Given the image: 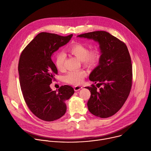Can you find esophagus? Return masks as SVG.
<instances>
[{"instance_id": "34e87169", "label": "esophagus", "mask_w": 151, "mask_h": 151, "mask_svg": "<svg viewBox=\"0 0 151 151\" xmlns=\"http://www.w3.org/2000/svg\"><path fill=\"white\" fill-rule=\"evenodd\" d=\"M81 88H82V87H81V86H75V87H74V90L75 91H78L79 90H81Z\"/></svg>"}]
</instances>
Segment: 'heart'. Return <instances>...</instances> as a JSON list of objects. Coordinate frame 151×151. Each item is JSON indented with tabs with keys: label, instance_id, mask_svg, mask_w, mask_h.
<instances>
[{
	"label": "heart",
	"instance_id": "1",
	"mask_svg": "<svg viewBox=\"0 0 151 151\" xmlns=\"http://www.w3.org/2000/svg\"><path fill=\"white\" fill-rule=\"evenodd\" d=\"M69 52L82 61L83 65L91 68L98 63L100 58V53L97 49L90 51L88 47L80 42H76L72 44L68 48ZM66 55L64 52L59 51L56 53L55 56V65L60 71L64 69V62ZM87 76V73L83 70H72L68 72L64 77L66 82L78 85L81 84Z\"/></svg>",
	"mask_w": 151,
	"mask_h": 151
}]
</instances>
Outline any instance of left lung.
I'll return each mask as SVG.
<instances>
[{
    "instance_id": "1",
    "label": "left lung",
    "mask_w": 151,
    "mask_h": 151,
    "mask_svg": "<svg viewBox=\"0 0 151 151\" xmlns=\"http://www.w3.org/2000/svg\"><path fill=\"white\" fill-rule=\"evenodd\" d=\"M78 36L98 42L101 52L99 65L91 73L89 79L97 83L99 87L103 86L99 90L94 84L86 87L91 92L87 103L88 110L101 118L110 117L121 108L132 89L133 70L130 53L124 42L105 31Z\"/></svg>"
}]
</instances>
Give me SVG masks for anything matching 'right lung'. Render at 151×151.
<instances>
[{
  "label": "right lung",
  "instance_id": "obj_1",
  "mask_svg": "<svg viewBox=\"0 0 151 151\" xmlns=\"http://www.w3.org/2000/svg\"><path fill=\"white\" fill-rule=\"evenodd\" d=\"M72 36L40 33L20 55L18 70L21 91L30 111L42 120L53 121L63 116L67 109L65 101L74 94L69 85L61 86L58 91L50 87L58 73L51 56Z\"/></svg>",
  "mask_w": 151,
  "mask_h": 151
}]
</instances>
